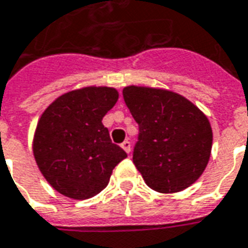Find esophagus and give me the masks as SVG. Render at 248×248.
<instances>
[{
  "label": "esophagus",
  "instance_id": "1",
  "mask_svg": "<svg viewBox=\"0 0 248 248\" xmlns=\"http://www.w3.org/2000/svg\"><path fill=\"white\" fill-rule=\"evenodd\" d=\"M121 148L124 149L126 153H130V152H131V143H130V141L126 140V141H124L121 143Z\"/></svg>",
  "mask_w": 248,
  "mask_h": 248
}]
</instances>
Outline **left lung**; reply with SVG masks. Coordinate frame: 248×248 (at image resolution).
I'll list each match as a JSON object with an SVG mask.
<instances>
[{
	"label": "left lung",
	"mask_w": 248,
	"mask_h": 248,
	"mask_svg": "<svg viewBox=\"0 0 248 248\" xmlns=\"http://www.w3.org/2000/svg\"><path fill=\"white\" fill-rule=\"evenodd\" d=\"M124 99L140 127L133 162L149 188L174 193L200 177L212 149V129L190 100L161 88L129 86Z\"/></svg>",
	"instance_id": "8db88e82"
}]
</instances>
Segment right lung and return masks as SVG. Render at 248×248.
Returning a JSON list of instances; mask_svg holds the SVG:
<instances>
[{"label": "right lung", "instance_id": "obj_1", "mask_svg": "<svg viewBox=\"0 0 248 248\" xmlns=\"http://www.w3.org/2000/svg\"><path fill=\"white\" fill-rule=\"evenodd\" d=\"M112 87H84L59 96L40 117L33 155L40 172L64 196L86 200L110 181L127 157L112 143L102 119L118 100Z\"/></svg>", "mask_w": 248, "mask_h": 248}]
</instances>
